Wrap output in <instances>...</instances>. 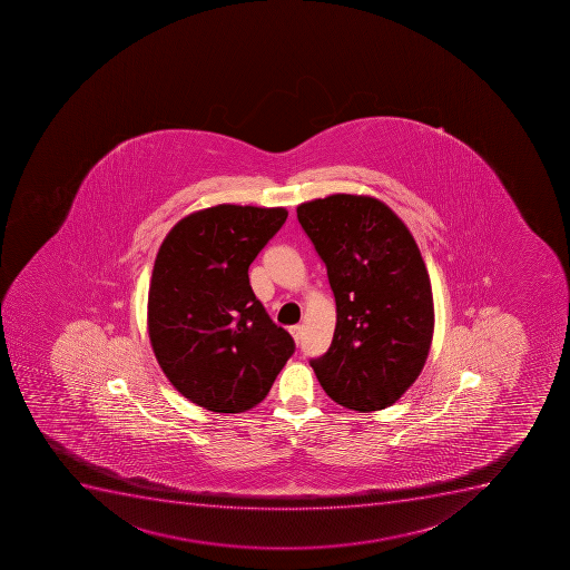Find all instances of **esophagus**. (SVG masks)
I'll return each instance as SVG.
<instances>
[{
    "mask_svg": "<svg viewBox=\"0 0 570 570\" xmlns=\"http://www.w3.org/2000/svg\"><path fill=\"white\" fill-rule=\"evenodd\" d=\"M288 331H291V335H293L294 341H302V335H304V325H293Z\"/></svg>",
    "mask_w": 570,
    "mask_h": 570,
    "instance_id": "1",
    "label": "esophagus"
}]
</instances>
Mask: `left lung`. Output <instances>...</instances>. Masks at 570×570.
Returning <instances> with one entry per match:
<instances>
[{"mask_svg": "<svg viewBox=\"0 0 570 570\" xmlns=\"http://www.w3.org/2000/svg\"><path fill=\"white\" fill-rule=\"evenodd\" d=\"M327 268L336 325L313 358L322 389L346 409H386L420 377L434 333L431 277L414 237L386 204L336 193L299 204Z\"/></svg>", "mask_w": 570, "mask_h": 570, "instance_id": "8db88e82", "label": "left lung"}]
</instances>
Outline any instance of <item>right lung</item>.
Returning a JSON list of instances; mask_svg holds the SVG:
<instances>
[{
    "instance_id": "right-lung-1",
    "label": "right lung",
    "mask_w": 570,
    "mask_h": 570,
    "mask_svg": "<svg viewBox=\"0 0 570 570\" xmlns=\"http://www.w3.org/2000/svg\"><path fill=\"white\" fill-rule=\"evenodd\" d=\"M287 215L218 204L178 220L156 254L150 346L170 384L217 414L262 403L294 353L293 336L272 322L248 279Z\"/></svg>"
}]
</instances>
